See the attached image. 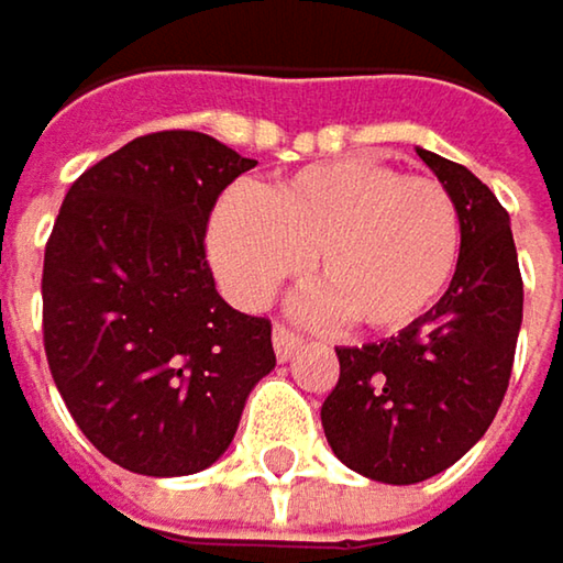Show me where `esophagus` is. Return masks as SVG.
I'll list each match as a JSON object with an SVG mask.
<instances>
[{"instance_id": "obj_1", "label": "esophagus", "mask_w": 563, "mask_h": 563, "mask_svg": "<svg viewBox=\"0 0 563 563\" xmlns=\"http://www.w3.org/2000/svg\"><path fill=\"white\" fill-rule=\"evenodd\" d=\"M272 341H275V354H278V361H288V357L301 347V338H298L291 328H285V324H275Z\"/></svg>"}]
</instances>
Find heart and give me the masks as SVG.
Returning a JSON list of instances; mask_svg holds the SVG:
<instances>
[{
	"instance_id": "1",
	"label": "heart",
	"mask_w": 563,
	"mask_h": 563,
	"mask_svg": "<svg viewBox=\"0 0 563 563\" xmlns=\"http://www.w3.org/2000/svg\"><path fill=\"white\" fill-rule=\"evenodd\" d=\"M462 225L435 176L367 156L305 166L282 183L229 192L209 222V252L229 295L258 308L311 255L321 282L311 311L367 331H400L426 314L459 265Z\"/></svg>"
}]
</instances>
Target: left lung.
I'll list each match as a JSON object with an SVG mask.
<instances>
[{
	"label": "left lung",
	"instance_id": "left-lung-1",
	"mask_svg": "<svg viewBox=\"0 0 563 563\" xmlns=\"http://www.w3.org/2000/svg\"><path fill=\"white\" fill-rule=\"evenodd\" d=\"M417 153L459 209L455 275L397 338L338 347L341 377L321 407L334 455L390 485L449 468L485 435L508 390L525 305L505 206L462 163Z\"/></svg>",
	"mask_w": 563,
	"mask_h": 563
}]
</instances>
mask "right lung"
<instances>
[{
  "label": "right lung",
  "mask_w": 563,
  "mask_h": 563,
  "mask_svg": "<svg viewBox=\"0 0 563 563\" xmlns=\"http://www.w3.org/2000/svg\"><path fill=\"white\" fill-rule=\"evenodd\" d=\"M252 166L196 131L143 134L71 183L48 235V371L78 429L131 472L212 465L275 367L272 321L229 308L206 258L212 206Z\"/></svg>",
  "instance_id": "1"
}]
</instances>
